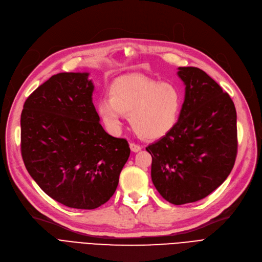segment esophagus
Segmentation results:
<instances>
[{
    "mask_svg": "<svg viewBox=\"0 0 262 262\" xmlns=\"http://www.w3.org/2000/svg\"><path fill=\"white\" fill-rule=\"evenodd\" d=\"M130 148H131V150H132L133 152H138V151H140L141 149H142V146H141V145H138V144L131 143V144H130Z\"/></svg>",
    "mask_w": 262,
    "mask_h": 262,
    "instance_id": "obj_1",
    "label": "esophagus"
}]
</instances>
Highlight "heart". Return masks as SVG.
I'll list each match as a JSON object with an SVG mask.
<instances>
[{"label": "heart", "instance_id": "b5f03b06", "mask_svg": "<svg viewBox=\"0 0 262 262\" xmlns=\"http://www.w3.org/2000/svg\"><path fill=\"white\" fill-rule=\"evenodd\" d=\"M108 95L97 105L106 129L118 133L123 115H129L132 129L146 140H159L168 134L178 122L183 105L178 86L143 76L118 78L111 85Z\"/></svg>", "mask_w": 262, "mask_h": 262}]
</instances>
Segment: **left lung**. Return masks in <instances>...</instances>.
<instances>
[{
    "instance_id": "8db88e82",
    "label": "left lung",
    "mask_w": 262,
    "mask_h": 262,
    "mask_svg": "<svg viewBox=\"0 0 262 262\" xmlns=\"http://www.w3.org/2000/svg\"><path fill=\"white\" fill-rule=\"evenodd\" d=\"M185 95L178 122L146 147L151 179L170 204L205 198L230 173L238 151L236 112L231 98L202 69L179 67Z\"/></svg>"
}]
</instances>
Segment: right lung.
Listing matches in <instances>:
<instances>
[{"label":"right lung","instance_id":"right-lung-1","mask_svg":"<svg viewBox=\"0 0 262 262\" xmlns=\"http://www.w3.org/2000/svg\"><path fill=\"white\" fill-rule=\"evenodd\" d=\"M89 76H52L29 96L21 114V155L31 177L54 201L85 210L113 196L130 156L128 142L99 122Z\"/></svg>","mask_w":262,"mask_h":262}]
</instances>
